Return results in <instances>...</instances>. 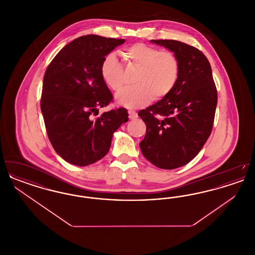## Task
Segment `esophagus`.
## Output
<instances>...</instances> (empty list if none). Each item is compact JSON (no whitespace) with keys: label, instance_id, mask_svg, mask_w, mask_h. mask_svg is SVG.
Returning a JSON list of instances; mask_svg holds the SVG:
<instances>
[{"label":"esophagus","instance_id":"esophagus-1","mask_svg":"<svg viewBox=\"0 0 255 255\" xmlns=\"http://www.w3.org/2000/svg\"><path fill=\"white\" fill-rule=\"evenodd\" d=\"M128 115H129L130 120H135L137 118V113L135 111H133V110H129Z\"/></svg>","mask_w":255,"mask_h":255}]
</instances>
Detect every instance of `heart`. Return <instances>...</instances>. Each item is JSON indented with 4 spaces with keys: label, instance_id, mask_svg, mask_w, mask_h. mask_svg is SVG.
<instances>
[{
    "label": "heart",
    "instance_id": "1",
    "mask_svg": "<svg viewBox=\"0 0 255 255\" xmlns=\"http://www.w3.org/2000/svg\"><path fill=\"white\" fill-rule=\"evenodd\" d=\"M123 55L129 65L137 70L133 83L116 96L119 105L134 108L146 104L152 97L158 100L167 96L179 76V61L174 53L159 50L152 46L136 43L126 48ZM100 73L103 81L113 91H120L124 84L123 70L116 53L107 54L101 62Z\"/></svg>",
    "mask_w": 255,
    "mask_h": 255
}]
</instances>
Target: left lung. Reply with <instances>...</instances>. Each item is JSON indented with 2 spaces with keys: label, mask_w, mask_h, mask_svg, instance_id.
<instances>
[{
  "label": "left lung",
  "mask_w": 255,
  "mask_h": 255,
  "mask_svg": "<svg viewBox=\"0 0 255 255\" xmlns=\"http://www.w3.org/2000/svg\"><path fill=\"white\" fill-rule=\"evenodd\" d=\"M179 61L176 84L167 96L138 112L146 133L142 155L161 169L182 167L198 155L210 135L217 90L210 64L202 51L176 40H151Z\"/></svg>",
  "instance_id": "1"
}]
</instances>
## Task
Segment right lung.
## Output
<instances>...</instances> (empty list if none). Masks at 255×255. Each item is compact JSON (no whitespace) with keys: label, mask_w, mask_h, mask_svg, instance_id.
I'll return each instance as SVG.
<instances>
[{"label":"right lung","mask_w":255,"mask_h":255,"mask_svg":"<svg viewBox=\"0 0 255 255\" xmlns=\"http://www.w3.org/2000/svg\"><path fill=\"white\" fill-rule=\"evenodd\" d=\"M125 39L86 35L56 54L44 75L41 97L49 141L69 163L86 166L103 158L114 133L128 122L127 110L98 115L113 96L100 73L103 58Z\"/></svg>","instance_id":"add662e5"}]
</instances>
